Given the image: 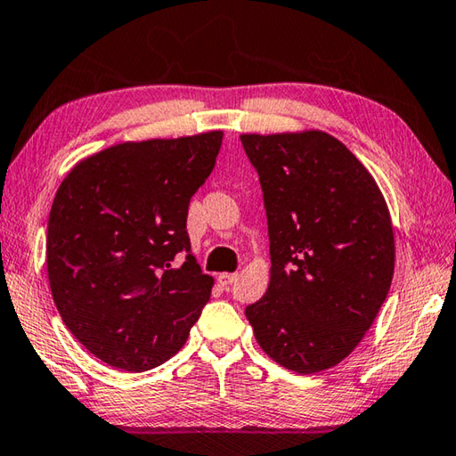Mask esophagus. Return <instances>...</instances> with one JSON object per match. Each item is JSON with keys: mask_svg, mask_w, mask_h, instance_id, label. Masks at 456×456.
Wrapping results in <instances>:
<instances>
[{"mask_svg": "<svg viewBox=\"0 0 456 456\" xmlns=\"http://www.w3.org/2000/svg\"><path fill=\"white\" fill-rule=\"evenodd\" d=\"M236 273H220V276H218V283H220V286L222 288H224V289H228L230 286H232V283H234L236 281Z\"/></svg>", "mask_w": 456, "mask_h": 456, "instance_id": "esophagus-1", "label": "esophagus"}]
</instances>
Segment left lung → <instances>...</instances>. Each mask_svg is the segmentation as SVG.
I'll list each match as a JSON object with an SVG mask.
<instances>
[{"instance_id": "8db88e82", "label": "left lung", "mask_w": 456, "mask_h": 456, "mask_svg": "<svg viewBox=\"0 0 456 456\" xmlns=\"http://www.w3.org/2000/svg\"><path fill=\"white\" fill-rule=\"evenodd\" d=\"M260 176L270 286L246 307L273 362L309 375L343 362L389 294L391 216L346 144L322 131L240 136Z\"/></svg>"}]
</instances>
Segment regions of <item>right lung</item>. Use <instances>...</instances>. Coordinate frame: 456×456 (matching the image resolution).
Returning a JSON list of instances; mask_svg holds the SVG:
<instances>
[{"instance_id":"1","label":"right lung","mask_w":456,"mask_h":456,"mask_svg":"<svg viewBox=\"0 0 456 456\" xmlns=\"http://www.w3.org/2000/svg\"><path fill=\"white\" fill-rule=\"evenodd\" d=\"M222 131L123 142L81 160L47 224V276L63 323L94 357L141 373L184 346L214 280L186 232ZM183 262H179V257Z\"/></svg>"}]
</instances>
